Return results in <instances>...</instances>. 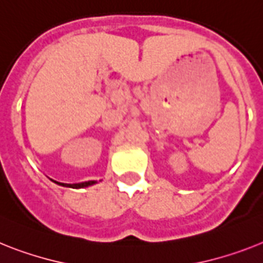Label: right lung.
<instances>
[{"mask_svg": "<svg viewBox=\"0 0 263 263\" xmlns=\"http://www.w3.org/2000/svg\"><path fill=\"white\" fill-rule=\"evenodd\" d=\"M53 182L56 183V184H60L63 187H70V189H84V187H89L96 184V180H88V182H81V183H73V184H69V183H60L56 182V180H53Z\"/></svg>", "mask_w": 263, "mask_h": 263, "instance_id": "obj_1", "label": "right lung"}]
</instances>
